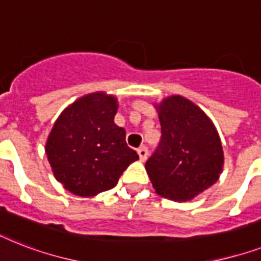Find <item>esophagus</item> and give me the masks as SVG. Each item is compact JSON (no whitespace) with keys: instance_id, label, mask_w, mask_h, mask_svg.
<instances>
[{"instance_id":"obj_1","label":"esophagus","mask_w":261,"mask_h":261,"mask_svg":"<svg viewBox=\"0 0 261 261\" xmlns=\"http://www.w3.org/2000/svg\"><path fill=\"white\" fill-rule=\"evenodd\" d=\"M138 155H139V160H141V161H146V159H147V155H149V151H147V147H145V146H141L138 149Z\"/></svg>"}]
</instances>
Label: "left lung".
<instances>
[{"label": "left lung", "instance_id": "8db88e82", "mask_svg": "<svg viewBox=\"0 0 261 261\" xmlns=\"http://www.w3.org/2000/svg\"><path fill=\"white\" fill-rule=\"evenodd\" d=\"M161 141L145 164L155 192L187 202L219 178L223 150L210 118L182 96H169L155 106Z\"/></svg>", "mask_w": 261, "mask_h": 261}]
</instances>
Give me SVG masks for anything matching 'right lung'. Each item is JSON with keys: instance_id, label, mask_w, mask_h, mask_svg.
<instances>
[{"instance_id": "obj_1", "label": "right lung", "mask_w": 261, "mask_h": 261, "mask_svg": "<svg viewBox=\"0 0 261 261\" xmlns=\"http://www.w3.org/2000/svg\"><path fill=\"white\" fill-rule=\"evenodd\" d=\"M118 100L104 92L80 97L59 115L46 142L55 178L79 196L114 188L120 174L139 159L114 118Z\"/></svg>"}]
</instances>
